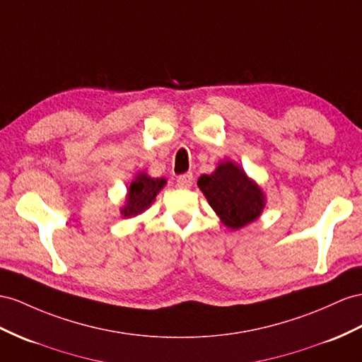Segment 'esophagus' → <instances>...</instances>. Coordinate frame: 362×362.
<instances>
[{"label": "esophagus", "instance_id": "34e87169", "mask_svg": "<svg viewBox=\"0 0 362 362\" xmlns=\"http://www.w3.org/2000/svg\"><path fill=\"white\" fill-rule=\"evenodd\" d=\"M192 174L191 173H187V174H182L177 177V187L182 188V189H188L192 187Z\"/></svg>", "mask_w": 362, "mask_h": 362}]
</instances>
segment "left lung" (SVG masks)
I'll return each instance as SVG.
<instances>
[{
  "label": "left lung",
  "mask_w": 362,
  "mask_h": 362,
  "mask_svg": "<svg viewBox=\"0 0 362 362\" xmlns=\"http://www.w3.org/2000/svg\"><path fill=\"white\" fill-rule=\"evenodd\" d=\"M197 187L226 228L252 223L266 206V194L237 162L223 159L211 174H203Z\"/></svg>",
  "instance_id": "8db88e82"
}]
</instances>
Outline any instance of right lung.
Instances as JSON below:
<instances>
[{"label":"right lung","instance_id":"obj_1","mask_svg":"<svg viewBox=\"0 0 362 362\" xmlns=\"http://www.w3.org/2000/svg\"><path fill=\"white\" fill-rule=\"evenodd\" d=\"M165 185L166 180L163 177H151L145 171H139L129 187H127V196L124 205L120 206V216L129 218L142 214L153 205L157 194L163 189Z\"/></svg>","mask_w":362,"mask_h":362}]
</instances>
